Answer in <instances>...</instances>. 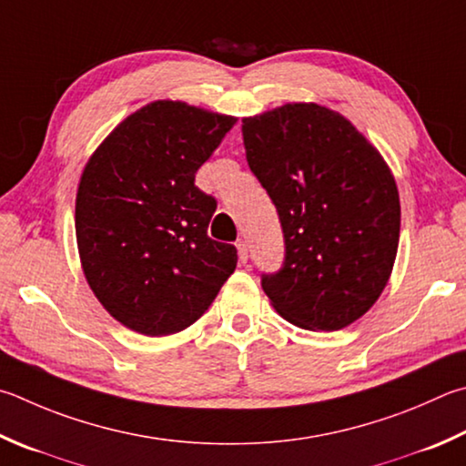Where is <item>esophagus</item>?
<instances>
[{
  "instance_id": "1",
  "label": "esophagus",
  "mask_w": 466,
  "mask_h": 466,
  "mask_svg": "<svg viewBox=\"0 0 466 466\" xmlns=\"http://www.w3.org/2000/svg\"><path fill=\"white\" fill-rule=\"evenodd\" d=\"M236 248H238V258H240V262L244 265V262L248 260V244H247V240L236 242Z\"/></svg>"
}]
</instances>
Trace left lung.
<instances>
[{
  "mask_svg": "<svg viewBox=\"0 0 466 466\" xmlns=\"http://www.w3.org/2000/svg\"><path fill=\"white\" fill-rule=\"evenodd\" d=\"M250 171L281 222L285 257L260 285L291 324L334 332L379 299L400 242L391 171L354 126L316 104L242 120Z\"/></svg>",
  "mask_w": 466,
  "mask_h": 466,
  "instance_id": "left-lung-1",
  "label": "left lung"
}]
</instances>
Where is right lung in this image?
<instances>
[{
	"label": "right lung",
	"mask_w": 466,
	"mask_h": 466,
	"mask_svg": "<svg viewBox=\"0 0 466 466\" xmlns=\"http://www.w3.org/2000/svg\"><path fill=\"white\" fill-rule=\"evenodd\" d=\"M236 117L155 101L126 117L81 175L75 232L87 283L109 314L147 336L181 332L234 273L211 240L216 198L196 187Z\"/></svg>",
	"instance_id": "obj_1"
}]
</instances>
